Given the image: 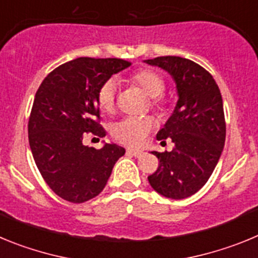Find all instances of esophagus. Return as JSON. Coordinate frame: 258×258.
Listing matches in <instances>:
<instances>
[{
	"mask_svg": "<svg viewBox=\"0 0 258 258\" xmlns=\"http://www.w3.org/2000/svg\"><path fill=\"white\" fill-rule=\"evenodd\" d=\"M127 155H132L134 157H141L143 155L142 151H138V150H126Z\"/></svg>",
	"mask_w": 258,
	"mask_h": 258,
	"instance_id": "34e87169",
	"label": "esophagus"
}]
</instances>
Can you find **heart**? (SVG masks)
<instances>
[{"mask_svg": "<svg viewBox=\"0 0 258 258\" xmlns=\"http://www.w3.org/2000/svg\"><path fill=\"white\" fill-rule=\"evenodd\" d=\"M129 81L134 85L140 86L146 94L151 97V103L157 108H161L164 104L163 93L165 90V80L159 72L150 68L137 71L129 77ZM116 93H117V81L115 79H108L102 84L98 90L97 101L103 112H112L115 108ZM155 121L150 116H131L124 117L111 129V134L124 146L140 147L145 143L150 132L154 129Z\"/></svg>", "mask_w": 258, "mask_h": 258, "instance_id": "b5f03b06", "label": "heart"}]
</instances>
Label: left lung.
Wrapping results in <instances>:
<instances>
[{"instance_id": "8db88e82", "label": "left lung", "mask_w": 258, "mask_h": 258, "mask_svg": "<svg viewBox=\"0 0 258 258\" xmlns=\"http://www.w3.org/2000/svg\"><path fill=\"white\" fill-rule=\"evenodd\" d=\"M168 71L174 79L178 102L156 138L172 140L170 152L152 154L159 166L149 182L156 192L184 199L207 183L220 160L226 138V122L218 85L195 61L181 56H157L145 60Z\"/></svg>"}]
</instances>
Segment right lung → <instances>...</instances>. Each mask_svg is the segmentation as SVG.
<instances>
[{"mask_svg":"<svg viewBox=\"0 0 258 258\" xmlns=\"http://www.w3.org/2000/svg\"><path fill=\"white\" fill-rule=\"evenodd\" d=\"M131 64L83 56L56 67L41 83L29 116V146L42 178L61 199L84 203L99 195L125 154L115 143L95 150L83 141L88 134L106 136L99 124L98 90Z\"/></svg>","mask_w":258,"mask_h":258,"instance_id":"1","label":"right lung"}]
</instances>
